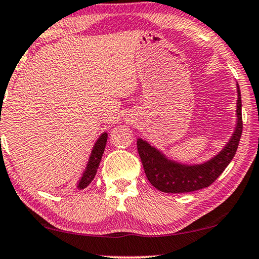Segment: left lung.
I'll return each mask as SVG.
<instances>
[{
  "instance_id": "1",
  "label": "left lung",
  "mask_w": 259,
  "mask_h": 259,
  "mask_svg": "<svg viewBox=\"0 0 259 259\" xmlns=\"http://www.w3.org/2000/svg\"><path fill=\"white\" fill-rule=\"evenodd\" d=\"M236 124L229 141L221 151L206 161L195 164L175 160L148 141L138 138L137 150L148 180L157 190L165 193H187L210 186L221 176L237 151L242 135V101L236 82Z\"/></svg>"
}]
</instances>
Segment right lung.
Segmentation results:
<instances>
[{"instance_id":"obj_1","label":"right lung","mask_w":259,"mask_h":259,"mask_svg":"<svg viewBox=\"0 0 259 259\" xmlns=\"http://www.w3.org/2000/svg\"><path fill=\"white\" fill-rule=\"evenodd\" d=\"M107 138H108V133H102L99 136L98 141L95 142V144L92 149L90 159L87 161L86 168H84L82 176H81V178L78 183V190H83V188H86L88 185L92 183V180L94 179L96 172H98L100 161H101L102 154L105 152Z\"/></svg>"}]
</instances>
